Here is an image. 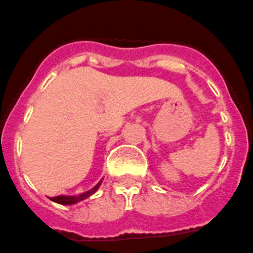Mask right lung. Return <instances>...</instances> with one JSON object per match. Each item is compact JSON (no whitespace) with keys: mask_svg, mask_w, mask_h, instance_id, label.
Instances as JSON below:
<instances>
[{"mask_svg":"<svg viewBox=\"0 0 253 253\" xmlns=\"http://www.w3.org/2000/svg\"><path fill=\"white\" fill-rule=\"evenodd\" d=\"M101 182H102V181H100V182L94 186L92 190L87 191V192H84V193H81V195H79V196H56V197H49V200L53 202H56V204H60V205L77 204V202L84 201V200H86L87 197H89L91 195H93V193L96 192V191L98 190V187L101 186Z\"/></svg>","mask_w":253,"mask_h":253,"instance_id":"add662e5","label":"right lung"}]
</instances>
